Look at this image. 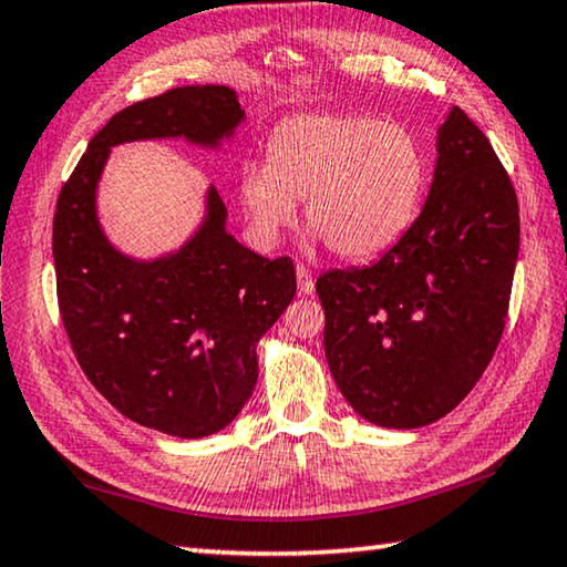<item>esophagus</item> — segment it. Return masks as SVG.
<instances>
[{
    "label": "esophagus",
    "instance_id": "obj_1",
    "mask_svg": "<svg viewBox=\"0 0 567 567\" xmlns=\"http://www.w3.org/2000/svg\"><path fill=\"white\" fill-rule=\"evenodd\" d=\"M295 275H297V290H300V295H312L315 292V282H312L310 270H307L305 265H297L295 267Z\"/></svg>",
    "mask_w": 567,
    "mask_h": 567
}]
</instances>
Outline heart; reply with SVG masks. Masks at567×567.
Wrapping results in <instances>:
<instances>
[{
  "mask_svg": "<svg viewBox=\"0 0 567 567\" xmlns=\"http://www.w3.org/2000/svg\"><path fill=\"white\" fill-rule=\"evenodd\" d=\"M267 162L243 172L239 199L262 239H275L297 219L330 252L364 260L405 233L425 185V157L402 124L358 114H300L267 145Z\"/></svg>",
  "mask_w": 567,
  "mask_h": 567,
  "instance_id": "1",
  "label": "heart"
}]
</instances>
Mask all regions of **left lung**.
<instances>
[{"mask_svg": "<svg viewBox=\"0 0 567 567\" xmlns=\"http://www.w3.org/2000/svg\"><path fill=\"white\" fill-rule=\"evenodd\" d=\"M520 249L511 177L467 114L437 130L422 213L375 265L318 277L324 358L372 425L412 430L447 415L501 342Z\"/></svg>", "mask_w": 567, "mask_h": 567, "instance_id": "8db88e82", "label": "left lung"}]
</instances>
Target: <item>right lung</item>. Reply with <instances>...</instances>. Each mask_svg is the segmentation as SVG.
Returning <instances> with one entry per match:
<instances>
[{
  "mask_svg": "<svg viewBox=\"0 0 567 567\" xmlns=\"http://www.w3.org/2000/svg\"><path fill=\"white\" fill-rule=\"evenodd\" d=\"M243 122L225 84L134 102L94 134L56 199V300L76 362L124 417L182 440L219 433L245 408L257 385V342L295 297V265L239 245L213 185L187 243L152 260L124 255L100 225L97 187L124 142L217 150Z\"/></svg>",
  "mask_w": 567,
  "mask_h": 567,
  "instance_id": "right-lung-1",
  "label": "right lung"
}]
</instances>
